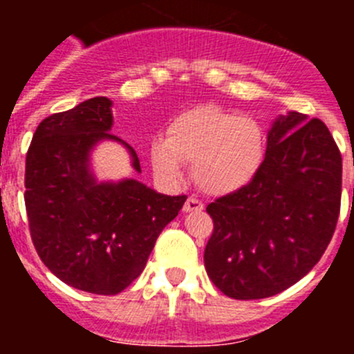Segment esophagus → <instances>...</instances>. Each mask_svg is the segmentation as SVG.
Returning <instances> with one entry per match:
<instances>
[{
  "label": "esophagus",
  "mask_w": 354,
  "mask_h": 354,
  "mask_svg": "<svg viewBox=\"0 0 354 354\" xmlns=\"http://www.w3.org/2000/svg\"><path fill=\"white\" fill-rule=\"evenodd\" d=\"M184 212H200V211H204V204L200 202L198 198H187L186 200V204H184L183 207Z\"/></svg>",
  "instance_id": "34e87169"
}]
</instances>
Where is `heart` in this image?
I'll return each instance as SVG.
<instances>
[{"mask_svg": "<svg viewBox=\"0 0 354 354\" xmlns=\"http://www.w3.org/2000/svg\"><path fill=\"white\" fill-rule=\"evenodd\" d=\"M266 154L264 131L255 118L214 104L179 113L167 127V138L154 136L149 158L156 174L179 180L184 162H193V177L209 195H228L248 186Z\"/></svg>", "mask_w": 354, "mask_h": 354, "instance_id": "b5f03b06", "label": "heart"}]
</instances>
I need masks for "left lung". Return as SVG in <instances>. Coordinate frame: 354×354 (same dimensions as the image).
<instances>
[{"label": "left lung", "mask_w": 354, "mask_h": 354, "mask_svg": "<svg viewBox=\"0 0 354 354\" xmlns=\"http://www.w3.org/2000/svg\"><path fill=\"white\" fill-rule=\"evenodd\" d=\"M342 156L319 118H278L255 179L207 205L214 230L205 271L234 299H261L301 280L335 232Z\"/></svg>", "instance_id": "left-lung-1"}]
</instances>
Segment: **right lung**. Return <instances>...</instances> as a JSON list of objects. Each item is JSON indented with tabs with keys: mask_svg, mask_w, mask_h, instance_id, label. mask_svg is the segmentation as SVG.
<instances>
[{
	"mask_svg": "<svg viewBox=\"0 0 354 354\" xmlns=\"http://www.w3.org/2000/svg\"><path fill=\"white\" fill-rule=\"evenodd\" d=\"M111 126L108 97L44 118L24 174L28 225L40 261L67 286L104 296L140 277L158 236L187 198L161 195L134 179L95 183L90 150L101 140L120 142ZM124 145L142 171L136 152Z\"/></svg>",
	"mask_w": 354,
	"mask_h": 354,
	"instance_id": "1",
	"label": "right lung"
}]
</instances>
